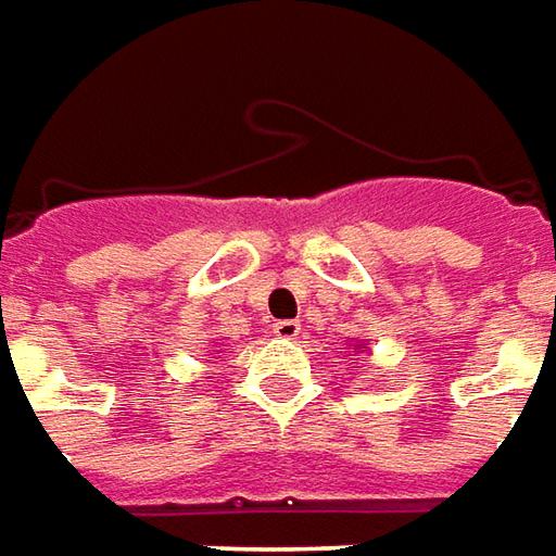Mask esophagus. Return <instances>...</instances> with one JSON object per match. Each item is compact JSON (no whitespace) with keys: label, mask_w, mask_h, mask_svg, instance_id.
<instances>
[{"label":"esophagus","mask_w":556,"mask_h":556,"mask_svg":"<svg viewBox=\"0 0 556 556\" xmlns=\"http://www.w3.org/2000/svg\"><path fill=\"white\" fill-rule=\"evenodd\" d=\"M300 321H278L275 324V337H281V339H296L300 337Z\"/></svg>","instance_id":"obj_1"}]
</instances>
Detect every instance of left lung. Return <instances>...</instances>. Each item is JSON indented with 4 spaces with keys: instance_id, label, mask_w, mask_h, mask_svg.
I'll return each instance as SVG.
<instances>
[{
    "instance_id": "1",
    "label": "left lung",
    "mask_w": 556,
    "mask_h": 556,
    "mask_svg": "<svg viewBox=\"0 0 556 556\" xmlns=\"http://www.w3.org/2000/svg\"><path fill=\"white\" fill-rule=\"evenodd\" d=\"M361 349H364V352H367V345H361Z\"/></svg>"
}]
</instances>
